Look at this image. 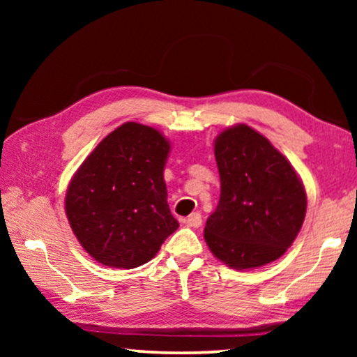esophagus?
<instances>
[{
	"instance_id": "34e87169",
	"label": "esophagus",
	"mask_w": 357,
	"mask_h": 357,
	"mask_svg": "<svg viewBox=\"0 0 357 357\" xmlns=\"http://www.w3.org/2000/svg\"><path fill=\"white\" fill-rule=\"evenodd\" d=\"M183 222L187 224V226H190V227H199V226H202V222H203L202 214H199V213L190 214V216H188L187 219H185Z\"/></svg>"
}]
</instances>
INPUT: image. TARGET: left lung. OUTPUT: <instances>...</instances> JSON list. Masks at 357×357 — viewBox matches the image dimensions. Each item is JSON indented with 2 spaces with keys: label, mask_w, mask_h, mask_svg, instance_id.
I'll return each instance as SVG.
<instances>
[{
  "label": "left lung",
  "mask_w": 357,
  "mask_h": 357,
  "mask_svg": "<svg viewBox=\"0 0 357 357\" xmlns=\"http://www.w3.org/2000/svg\"><path fill=\"white\" fill-rule=\"evenodd\" d=\"M221 197L204 227L213 255L236 270L280 258L299 234L307 197L287 159L247 125L214 141Z\"/></svg>",
  "instance_id": "1"
}]
</instances>
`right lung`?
<instances>
[{"instance_id":"1","label":"right lung","mask_w":357,"mask_h":357,"mask_svg":"<svg viewBox=\"0 0 357 357\" xmlns=\"http://www.w3.org/2000/svg\"><path fill=\"white\" fill-rule=\"evenodd\" d=\"M169 151L158 130L128 121L77 169L66 192V216L84 250L102 265L141 266L177 231L164 182Z\"/></svg>"}]
</instances>
